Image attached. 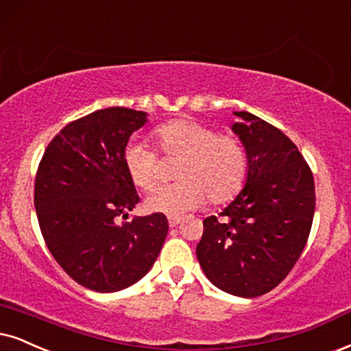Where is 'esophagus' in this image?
Masks as SVG:
<instances>
[{
  "label": "esophagus",
  "instance_id": "1",
  "mask_svg": "<svg viewBox=\"0 0 351 351\" xmlns=\"http://www.w3.org/2000/svg\"><path fill=\"white\" fill-rule=\"evenodd\" d=\"M181 217H173V215H170L168 217V225H170V227H176V225L178 223H181Z\"/></svg>",
  "mask_w": 351,
  "mask_h": 351
}]
</instances>
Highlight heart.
I'll return each instance as SVG.
<instances>
[{
	"instance_id": "heart-1",
	"label": "heart",
	"mask_w": 351,
	"mask_h": 351,
	"mask_svg": "<svg viewBox=\"0 0 351 351\" xmlns=\"http://www.w3.org/2000/svg\"><path fill=\"white\" fill-rule=\"evenodd\" d=\"M155 149L167 158H180L176 183L154 189L145 199L149 212L183 215L206 202L221 206L233 201L247 178V154L239 137L220 134L196 119L180 118L152 131ZM123 167L132 184L152 189L158 180V155L141 143L123 150Z\"/></svg>"
}]
</instances>
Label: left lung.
I'll return each instance as SVG.
<instances>
[{
  "label": "left lung",
  "mask_w": 351,
  "mask_h": 351,
  "mask_svg": "<svg viewBox=\"0 0 351 351\" xmlns=\"http://www.w3.org/2000/svg\"><path fill=\"white\" fill-rule=\"evenodd\" d=\"M232 130L247 154V178L234 201L207 217L196 247L217 288L254 298L290 274L311 232L316 191L313 171L280 130L247 112Z\"/></svg>",
  "instance_id": "left-lung-1"
}]
</instances>
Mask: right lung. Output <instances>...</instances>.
Listing matches in <instances>:
<instances>
[{"mask_svg": "<svg viewBox=\"0 0 351 351\" xmlns=\"http://www.w3.org/2000/svg\"><path fill=\"white\" fill-rule=\"evenodd\" d=\"M147 114L123 106L66 124L48 144L35 176V210L43 239L79 285L110 293L152 267L168 233L163 214L128 219L139 202L123 150Z\"/></svg>", "mask_w": 351, "mask_h": 351, "instance_id": "obj_1", "label": "right lung"}]
</instances>
